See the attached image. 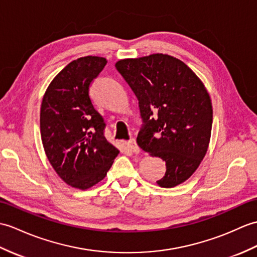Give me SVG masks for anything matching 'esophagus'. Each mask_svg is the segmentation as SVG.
<instances>
[{
	"mask_svg": "<svg viewBox=\"0 0 257 257\" xmlns=\"http://www.w3.org/2000/svg\"><path fill=\"white\" fill-rule=\"evenodd\" d=\"M127 147L129 148V150L131 152H134L136 154L140 153V148L138 147V145H137V142L135 139H130L128 142H127Z\"/></svg>",
	"mask_w": 257,
	"mask_h": 257,
	"instance_id": "esophagus-1",
	"label": "esophagus"
}]
</instances>
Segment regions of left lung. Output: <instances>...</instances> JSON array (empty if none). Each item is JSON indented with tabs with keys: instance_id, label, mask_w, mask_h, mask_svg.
<instances>
[{
	"instance_id": "8db88e82",
	"label": "left lung",
	"mask_w": 257,
	"mask_h": 257,
	"mask_svg": "<svg viewBox=\"0 0 257 257\" xmlns=\"http://www.w3.org/2000/svg\"><path fill=\"white\" fill-rule=\"evenodd\" d=\"M115 67L139 100L145 124L137 143L165 161L157 184L171 188L186 182L210 142L212 104L204 83L180 59L163 53L121 59Z\"/></svg>"
}]
</instances>
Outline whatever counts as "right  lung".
Returning a JSON list of instances; mask_svg holds the SVG:
<instances>
[{
  "label": "right lung",
  "mask_w": 257,
  "mask_h": 257,
  "mask_svg": "<svg viewBox=\"0 0 257 257\" xmlns=\"http://www.w3.org/2000/svg\"><path fill=\"white\" fill-rule=\"evenodd\" d=\"M107 63L86 56L70 62L47 87L40 107V135L53 170L71 187L85 190L104 180L119 150L104 137L89 85Z\"/></svg>",
  "instance_id": "obj_1"
}]
</instances>
